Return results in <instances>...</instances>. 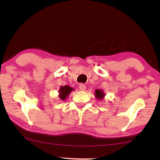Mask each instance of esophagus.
Wrapping results in <instances>:
<instances>
[{"label": "esophagus", "instance_id": "obj_1", "mask_svg": "<svg viewBox=\"0 0 160 160\" xmlns=\"http://www.w3.org/2000/svg\"><path fill=\"white\" fill-rule=\"evenodd\" d=\"M79 88L81 91H85V90L86 89V86L84 85V84H80Z\"/></svg>", "mask_w": 160, "mask_h": 160}]
</instances>
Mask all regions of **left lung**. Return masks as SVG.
I'll return each instance as SVG.
<instances>
[{"instance_id": "1", "label": "left lung", "mask_w": 160, "mask_h": 160, "mask_svg": "<svg viewBox=\"0 0 160 160\" xmlns=\"http://www.w3.org/2000/svg\"><path fill=\"white\" fill-rule=\"evenodd\" d=\"M105 94H104V92L103 90H99V89H96L95 90V97L96 98H97L98 100H101L103 99L105 97Z\"/></svg>"}]
</instances>
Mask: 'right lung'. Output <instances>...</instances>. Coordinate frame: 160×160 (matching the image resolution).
Wrapping results in <instances>:
<instances>
[{
	"label": "right lung",
	"instance_id": "obj_1",
	"mask_svg": "<svg viewBox=\"0 0 160 160\" xmlns=\"http://www.w3.org/2000/svg\"><path fill=\"white\" fill-rule=\"evenodd\" d=\"M72 90H74V89L68 85L61 87L59 91V97L60 99L64 101L66 98L68 97V95L70 94V93Z\"/></svg>",
	"mask_w": 160,
	"mask_h": 160
}]
</instances>
